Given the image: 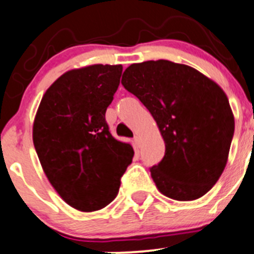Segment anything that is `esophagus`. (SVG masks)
<instances>
[{"instance_id": "esophagus-1", "label": "esophagus", "mask_w": 254, "mask_h": 254, "mask_svg": "<svg viewBox=\"0 0 254 254\" xmlns=\"http://www.w3.org/2000/svg\"><path fill=\"white\" fill-rule=\"evenodd\" d=\"M133 141H134V143H136L137 147H139V145H141V137H139V136H134Z\"/></svg>"}]
</instances>
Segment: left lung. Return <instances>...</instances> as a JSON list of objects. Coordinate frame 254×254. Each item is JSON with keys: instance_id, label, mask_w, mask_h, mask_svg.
Segmentation results:
<instances>
[{"instance_id": "8db88e82", "label": "left lung", "mask_w": 254, "mask_h": 254, "mask_svg": "<svg viewBox=\"0 0 254 254\" xmlns=\"http://www.w3.org/2000/svg\"><path fill=\"white\" fill-rule=\"evenodd\" d=\"M122 85L150 111L165 141V156L150 169L165 196L190 201L219 180L234 134V116L219 85L169 60L129 65Z\"/></svg>"}]
</instances>
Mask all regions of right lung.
<instances>
[{
    "label": "right lung",
    "mask_w": 254,
    "mask_h": 254,
    "mask_svg": "<svg viewBox=\"0 0 254 254\" xmlns=\"http://www.w3.org/2000/svg\"><path fill=\"white\" fill-rule=\"evenodd\" d=\"M122 69L95 64L66 71L46 90L35 116L32 139L44 173L80 211L99 210L117 196L134 155L106 122Z\"/></svg>",
    "instance_id": "1"
}]
</instances>
